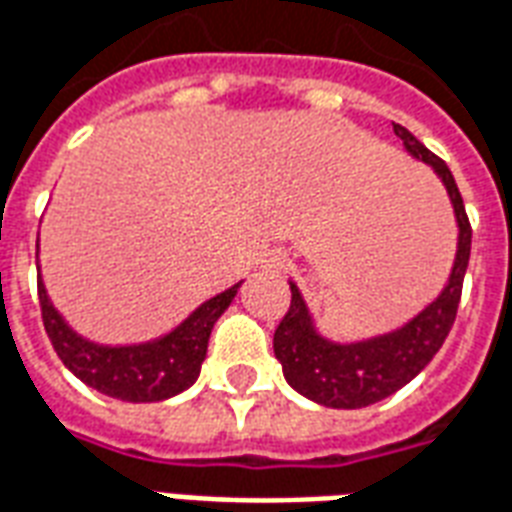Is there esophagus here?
Returning <instances> with one entry per match:
<instances>
[{
	"instance_id": "34e87169",
	"label": "esophagus",
	"mask_w": 512,
	"mask_h": 512,
	"mask_svg": "<svg viewBox=\"0 0 512 512\" xmlns=\"http://www.w3.org/2000/svg\"><path fill=\"white\" fill-rule=\"evenodd\" d=\"M274 263H276V266H279V260H274Z\"/></svg>"
}]
</instances>
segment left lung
I'll return each mask as SVG.
<instances>
[{"instance_id": "1", "label": "left lung", "mask_w": 512, "mask_h": 512, "mask_svg": "<svg viewBox=\"0 0 512 512\" xmlns=\"http://www.w3.org/2000/svg\"><path fill=\"white\" fill-rule=\"evenodd\" d=\"M393 132L404 140L412 157L431 165L442 184L448 187L458 222L456 263L442 295L434 304L426 306L415 320H410L399 331L355 344H333L317 336L304 298L298 293V287L290 285V293H293L290 309L274 331L276 358L282 363L285 380L295 391L333 410H358V407H369V404L388 399L391 393L404 388L429 366L453 328L464 274H467L472 225H469L467 208H464L453 173L445 160L431 154L407 127L393 124Z\"/></svg>"}]
</instances>
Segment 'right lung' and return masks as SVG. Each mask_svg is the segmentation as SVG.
Segmentation results:
<instances>
[{"instance_id":"right-lung-1","label":"right lung","mask_w":512,"mask_h":512,"mask_svg":"<svg viewBox=\"0 0 512 512\" xmlns=\"http://www.w3.org/2000/svg\"><path fill=\"white\" fill-rule=\"evenodd\" d=\"M238 287L241 282L214 295L189 314L176 331H170L157 342L135 347H100L67 328L48 301L43 282L37 279L43 325L56 355L89 388L121 401H162L187 391L198 380L211 328L236 298Z\"/></svg>"}]
</instances>
